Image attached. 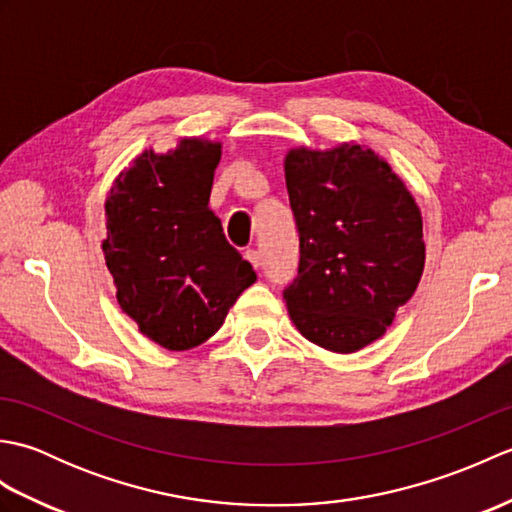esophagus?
I'll return each instance as SVG.
<instances>
[{"instance_id":"obj_1","label":"esophagus","mask_w":512,"mask_h":512,"mask_svg":"<svg viewBox=\"0 0 512 512\" xmlns=\"http://www.w3.org/2000/svg\"><path fill=\"white\" fill-rule=\"evenodd\" d=\"M244 257L248 259L250 266H253V268H259V264H262V257H259V250H255V248H248L246 253H244Z\"/></svg>"}]
</instances>
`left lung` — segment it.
<instances>
[{
  "instance_id": "8db88e82",
  "label": "left lung",
  "mask_w": 512,
  "mask_h": 512,
  "mask_svg": "<svg viewBox=\"0 0 512 512\" xmlns=\"http://www.w3.org/2000/svg\"><path fill=\"white\" fill-rule=\"evenodd\" d=\"M284 169L299 231V270L284 290L290 319L325 350H361L385 334L418 288V204L363 145L290 149Z\"/></svg>"
}]
</instances>
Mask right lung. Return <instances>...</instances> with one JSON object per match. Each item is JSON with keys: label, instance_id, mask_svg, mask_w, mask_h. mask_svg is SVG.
Returning <instances> with one entry per match:
<instances>
[{"label": "right lung", "instance_id": "obj_1", "mask_svg": "<svg viewBox=\"0 0 512 512\" xmlns=\"http://www.w3.org/2000/svg\"><path fill=\"white\" fill-rule=\"evenodd\" d=\"M220 158L222 145L202 138L167 154L145 149L105 200L103 253L118 306L171 352L211 339L257 279L209 209Z\"/></svg>", "mask_w": 512, "mask_h": 512}]
</instances>
